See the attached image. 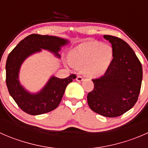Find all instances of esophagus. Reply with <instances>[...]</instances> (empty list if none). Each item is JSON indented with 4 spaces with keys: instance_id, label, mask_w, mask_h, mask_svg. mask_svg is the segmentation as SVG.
Wrapping results in <instances>:
<instances>
[{
    "instance_id": "34e87169",
    "label": "esophagus",
    "mask_w": 148,
    "mask_h": 148,
    "mask_svg": "<svg viewBox=\"0 0 148 148\" xmlns=\"http://www.w3.org/2000/svg\"><path fill=\"white\" fill-rule=\"evenodd\" d=\"M77 81L79 82H80L83 81V78L82 76H77Z\"/></svg>"
}]
</instances>
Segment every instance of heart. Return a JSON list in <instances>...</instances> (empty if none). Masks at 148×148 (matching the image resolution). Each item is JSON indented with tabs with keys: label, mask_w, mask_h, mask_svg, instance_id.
<instances>
[{
	"label": "heart",
	"mask_w": 148,
	"mask_h": 148,
	"mask_svg": "<svg viewBox=\"0 0 148 148\" xmlns=\"http://www.w3.org/2000/svg\"><path fill=\"white\" fill-rule=\"evenodd\" d=\"M113 50L108 44L97 41H87L81 43L71 51L69 65L82 67L83 73L89 77L102 76L111 65Z\"/></svg>",
	"instance_id": "obj_1"
}]
</instances>
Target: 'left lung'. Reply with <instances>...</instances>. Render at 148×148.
I'll return each instance as SVG.
<instances>
[{
    "mask_svg": "<svg viewBox=\"0 0 148 148\" xmlns=\"http://www.w3.org/2000/svg\"><path fill=\"white\" fill-rule=\"evenodd\" d=\"M112 44L113 59L102 77L94 79V89L87 95L92 111L116 117L130 110L138 101L143 67L132 48L118 37L104 35Z\"/></svg>",
    "mask_w": 148,
    "mask_h": 148,
    "instance_id": "1",
    "label": "left lung"
}]
</instances>
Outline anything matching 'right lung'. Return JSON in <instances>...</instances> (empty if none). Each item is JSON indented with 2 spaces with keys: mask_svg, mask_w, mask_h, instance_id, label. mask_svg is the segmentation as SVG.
Listing matches in <instances>:
<instances>
[{
  "mask_svg": "<svg viewBox=\"0 0 148 148\" xmlns=\"http://www.w3.org/2000/svg\"><path fill=\"white\" fill-rule=\"evenodd\" d=\"M69 42L57 36L34 34L21 41L9 53L5 64L6 85L10 95L23 112L38 115L55 110L60 104L67 85L77 77L71 74L65 79H59L52 76L41 90L31 93L19 82V71L23 62L41 49L49 51L60 58L58 52Z\"/></svg>",
  "mask_w": 148,
  "mask_h": 148,
  "instance_id": "right-lung-1",
  "label": "right lung"
}]
</instances>
